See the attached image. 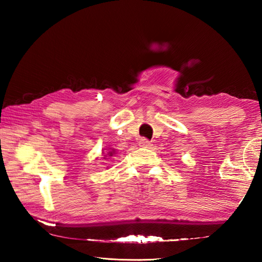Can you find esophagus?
Instances as JSON below:
<instances>
[{"label":"esophagus","instance_id":"obj_1","mask_svg":"<svg viewBox=\"0 0 262 262\" xmlns=\"http://www.w3.org/2000/svg\"><path fill=\"white\" fill-rule=\"evenodd\" d=\"M140 147H143V148H150L151 147V142L148 141L147 139H141L139 142Z\"/></svg>","mask_w":262,"mask_h":262}]
</instances>
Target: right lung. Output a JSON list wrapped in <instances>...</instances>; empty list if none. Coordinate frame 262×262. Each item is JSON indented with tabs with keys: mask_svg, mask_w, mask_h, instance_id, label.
<instances>
[{
	"mask_svg": "<svg viewBox=\"0 0 262 262\" xmlns=\"http://www.w3.org/2000/svg\"><path fill=\"white\" fill-rule=\"evenodd\" d=\"M117 154V151H115V149H112V148H106V149H103V151H101V155H103V159H108L112 156H114V155Z\"/></svg>",
	"mask_w": 262,
	"mask_h": 262,
	"instance_id": "add662e5",
	"label": "right lung"
}]
</instances>
